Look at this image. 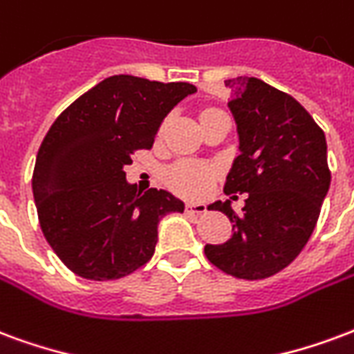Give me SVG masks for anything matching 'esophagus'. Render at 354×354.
<instances>
[{
    "label": "esophagus",
    "instance_id": "1",
    "mask_svg": "<svg viewBox=\"0 0 354 354\" xmlns=\"http://www.w3.org/2000/svg\"><path fill=\"white\" fill-rule=\"evenodd\" d=\"M187 213H192V215H205V213H207V207H205V203L188 202L187 203Z\"/></svg>",
    "mask_w": 354,
    "mask_h": 354
}]
</instances>
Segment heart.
<instances>
[{
    "label": "heart",
    "instance_id": "obj_1",
    "mask_svg": "<svg viewBox=\"0 0 354 354\" xmlns=\"http://www.w3.org/2000/svg\"><path fill=\"white\" fill-rule=\"evenodd\" d=\"M209 179H211V174L209 169L202 166H179L175 167L171 175H169V183L174 185L179 192L188 196L202 194L203 190L207 188Z\"/></svg>",
    "mask_w": 354,
    "mask_h": 354
}]
</instances>
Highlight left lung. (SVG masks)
Segmentation results:
<instances>
[{
    "label": "left lung",
    "instance_id": "1",
    "mask_svg": "<svg viewBox=\"0 0 354 354\" xmlns=\"http://www.w3.org/2000/svg\"><path fill=\"white\" fill-rule=\"evenodd\" d=\"M237 131V154L224 192L247 194L241 213L215 202L232 236L205 245L211 264L239 279H266L290 264L315 230L328 194L326 138L292 95L254 77L224 81Z\"/></svg>",
    "mask_w": 354,
    "mask_h": 354
}]
</instances>
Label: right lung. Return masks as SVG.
I'll return each mask as SVG.
<instances>
[{"instance_id":"obj_1","label":"right lung","mask_w":354,"mask_h":354,"mask_svg":"<svg viewBox=\"0 0 354 354\" xmlns=\"http://www.w3.org/2000/svg\"><path fill=\"white\" fill-rule=\"evenodd\" d=\"M194 92L188 82L113 75L50 126L35 160L33 200L46 241L79 277L109 281L136 272L154 254L160 221L185 211L167 190L138 192L124 167Z\"/></svg>"}]
</instances>
